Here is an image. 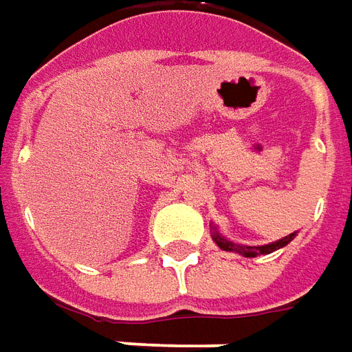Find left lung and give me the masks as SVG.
<instances>
[{
    "label": "left lung",
    "instance_id": "left-lung-1",
    "mask_svg": "<svg viewBox=\"0 0 352 352\" xmlns=\"http://www.w3.org/2000/svg\"><path fill=\"white\" fill-rule=\"evenodd\" d=\"M212 239L216 241V245L221 248V250H229V252H236V254H243L246 258H252L258 256V254H270V252H274L277 248H283L285 245H289L293 239H295V233H291L289 236H283L281 241H276V243H272V245H264V246H246V245H235V243H229L227 239L219 235L217 231H214V235Z\"/></svg>",
    "mask_w": 352,
    "mask_h": 352
}]
</instances>
